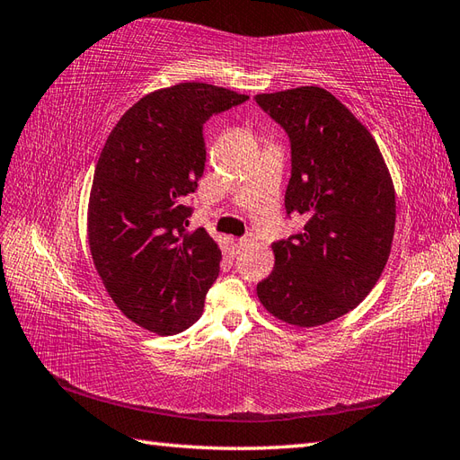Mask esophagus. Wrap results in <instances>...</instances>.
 I'll return each instance as SVG.
<instances>
[{
  "label": "esophagus",
  "mask_w": 460,
  "mask_h": 460,
  "mask_svg": "<svg viewBox=\"0 0 460 460\" xmlns=\"http://www.w3.org/2000/svg\"><path fill=\"white\" fill-rule=\"evenodd\" d=\"M252 243V237L251 235H247V237H241L239 241H237V249L241 251V249H245V247H249Z\"/></svg>",
  "instance_id": "esophagus-1"
}]
</instances>
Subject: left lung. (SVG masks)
Here are the masks:
<instances>
[{"label":"left lung","mask_w":460,"mask_h":460,"mask_svg":"<svg viewBox=\"0 0 460 460\" xmlns=\"http://www.w3.org/2000/svg\"><path fill=\"white\" fill-rule=\"evenodd\" d=\"M290 138L285 193L305 229L272 243L275 269L257 285L261 305L298 328L322 326L364 300L385 269L395 190L374 136L320 86L257 94Z\"/></svg>","instance_id":"left-lung-1"}]
</instances>
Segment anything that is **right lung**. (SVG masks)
Here are the masks:
<instances>
[{"label": "right lung", "instance_id": "1", "mask_svg": "<svg viewBox=\"0 0 460 460\" xmlns=\"http://www.w3.org/2000/svg\"><path fill=\"white\" fill-rule=\"evenodd\" d=\"M249 99L223 86L180 83L124 112L96 162L89 245L114 305L170 336L201 316L221 251L203 227L185 231V195L205 170L203 124Z\"/></svg>", "mask_w": 460, "mask_h": 460}]
</instances>
